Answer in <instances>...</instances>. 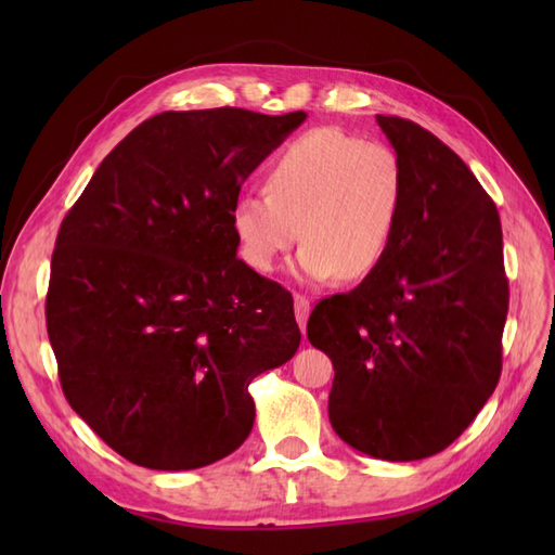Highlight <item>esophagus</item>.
Masks as SVG:
<instances>
[{
    "label": "esophagus",
    "instance_id": "34e87169",
    "mask_svg": "<svg viewBox=\"0 0 555 555\" xmlns=\"http://www.w3.org/2000/svg\"><path fill=\"white\" fill-rule=\"evenodd\" d=\"M294 310H296V322H298L300 331H304V335H306V324H308V317H310V300L306 296L296 294L294 296Z\"/></svg>",
    "mask_w": 555,
    "mask_h": 555
}]
</instances>
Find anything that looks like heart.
Segmentation results:
<instances>
[{
    "label": "heart",
    "mask_w": 555,
    "mask_h": 555,
    "mask_svg": "<svg viewBox=\"0 0 555 555\" xmlns=\"http://www.w3.org/2000/svg\"><path fill=\"white\" fill-rule=\"evenodd\" d=\"M402 204L405 173L389 145L322 127L282 150L268 169L266 192L236 198L231 229L241 257L257 271H273L304 238L298 278L363 280L389 251Z\"/></svg>",
    "instance_id": "heart-1"
}]
</instances>
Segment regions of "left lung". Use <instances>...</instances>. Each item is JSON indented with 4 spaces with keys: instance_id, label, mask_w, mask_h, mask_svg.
I'll return each instance as SVG.
<instances>
[{
    "instance_id": "1",
    "label": "left lung",
    "mask_w": 555,
    "mask_h": 555,
    "mask_svg": "<svg viewBox=\"0 0 555 555\" xmlns=\"http://www.w3.org/2000/svg\"><path fill=\"white\" fill-rule=\"evenodd\" d=\"M377 125L405 173L396 238L357 289L319 300L308 340L333 361V430L402 463L447 449L495 391L509 289L498 208L465 162L402 117Z\"/></svg>"
}]
</instances>
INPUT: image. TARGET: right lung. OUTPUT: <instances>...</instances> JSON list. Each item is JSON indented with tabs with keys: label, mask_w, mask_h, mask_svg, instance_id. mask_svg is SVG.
Segmentation results:
<instances>
[{
	"label": "right lung",
	"mask_w": 555,
	"mask_h": 555,
	"mask_svg": "<svg viewBox=\"0 0 555 555\" xmlns=\"http://www.w3.org/2000/svg\"><path fill=\"white\" fill-rule=\"evenodd\" d=\"M306 117L159 113L64 217L48 338L69 405L127 461L178 473L229 456L255 424L249 382L296 354L294 298L236 257L231 210Z\"/></svg>",
	"instance_id": "obj_1"
}]
</instances>
